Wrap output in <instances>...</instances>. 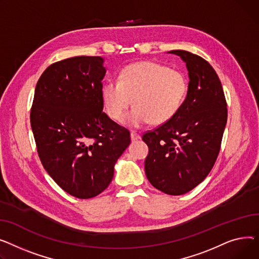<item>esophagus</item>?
Masks as SVG:
<instances>
[{
	"mask_svg": "<svg viewBox=\"0 0 259 259\" xmlns=\"http://www.w3.org/2000/svg\"><path fill=\"white\" fill-rule=\"evenodd\" d=\"M140 138H141V137H140L139 134H137V133H135V132H132V133H131V139H132V141L139 140Z\"/></svg>",
	"mask_w": 259,
	"mask_h": 259,
	"instance_id": "34e87169",
	"label": "esophagus"
}]
</instances>
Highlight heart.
<instances>
[{
    "instance_id": "heart-1",
    "label": "heart",
    "mask_w": 259,
    "mask_h": 259,
    "mask_svg": "<svg viewBox=\"0 0 259 259\" xmlns=\"http://www.w3.org/2000/svg\"><path fill=\"white\" fill-rule=\"evenodd\" d=\"M187 91L188 80L181 71L156 62H141L122 69L118 80L106 81L102 99L113 120L123 117L133 99L134 108L123 123L137 128L151 121L162 124L170 120L184 103Z\"/></svg>"
}]
</instances>
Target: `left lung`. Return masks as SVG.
<instances>
[{"label":"left lung","instance_id":"obj_1","mask_svg":"<svg viewBox=\"0 0 259 259\" xmlns=\"http://www.w3.org/2000/svg\"><path fill=\"white\" fill-rule=\"evenodd\" d=\"M186 63L187 96L167 122L143 134L148 146L145 174L158 190L184 194L205 180L213 167L227 123V102L214 69L203 57L172 50Z\"/></svg>","mask_w":259,"mask_h":259}]
</instances>
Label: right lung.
<instances>
[{
	"instance_id": "obj_1",
	"label": "right lung",
	"mask_w": 259,
	"mask_h": 259,
	"mask_svg": "<svg viewBox=\"0 0 259 259\" xmlns=\"http://www.w3.org/2000/svg\"><path fill=\"white\" fill-rule=\"evenodd\" d=\"M100 56L59 60L36 83L30 123L39 160L55 183L78 199L106 189L130 132L103 110Z\"/></svg>"
}]
</instances>
